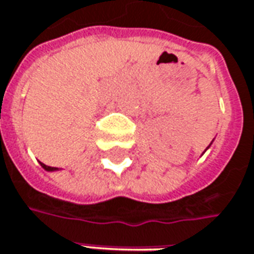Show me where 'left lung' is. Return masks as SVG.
Segmentation results:
<instances>
[{
    "label": "left lung",
    "mask_w": 254,
    "mask_h": 254,
    "mask_svg": "<svg viewBox=\"0 0 254 254\" xmlns=\"http://www.w3.org/2000/svg\"><path fill=\"white\" fill-rule=\"evenodd\" d=\"M209 146H211V144H209ZM209 146H208V147H209ZM208 147H206V149H208ZM206 149H205V150H206Z\"/></svg>",
    "instance_id": "8db88e82"
}]
</instances>
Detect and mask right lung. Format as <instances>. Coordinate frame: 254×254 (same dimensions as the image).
Listing matches in <instances>:
<instances>
[{"label": "right lung", "mask_w": 254, "mask_h": 254, "mask_svg": "<svg viewBox=\"0 0 254 254\" xmlns=\"http://www.w3.org/2000/svg\"><path fill=\"white\" fill-rule=\"evenodd\" d=\"M40 164H42V167H43V169H45L46 171H56L57 170L56 167H50V166H46V164H43V163H40Z\"/></svg>", "instance_id": "right-lung-1"}]
</instances>
